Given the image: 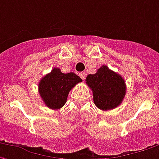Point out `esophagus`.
Listing matches in <instances>:
<instances>
[{
	"mask_svg": "<svg viewBox=\"0 0 159 159\" xmlns=\"http://www.w3.org/2000/svg\"><path fill=\"white\" fill-rule=\"evenodd\" d=\"M79 76L83 80H84V79H85V77H86V73H85V72L79 73Z\"/></svg>",
	"mask_w": 159,
	"mask_h": 159,
	"instance_id": "obj_1",
	"label": "esophagus"
}]
</instances>
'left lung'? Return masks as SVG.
Listing matches in <instances>:
<instances>
[{"label":"left lung","instance_id":"8db88e82","mask_svg":"<svg viewBox=\"0 0 159 159\" xmlns=\"http://www.w3.org/2000/svg\"><path fill=\"white\" fill-rule=\"evenodd\" d=\"M86 84L93 91L94 104L101 110H110L119 106L126 93V85L120 75L107 66L100 67L97 73L88 75Z\"/></svg>","mask_w":159,"mask_h":159}]
</instances>
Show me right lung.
<instances>
[{"label":"right lung","instance_id":"add662e5","mask_svg":"<svg viewBox=\"0 0 159 159\" xmlns=\"http://www.w3.org/2000/svg\"><path fill=\"white\" fill-rule=\"evenodd\" d=\"M80 82L82 79L75 73L64 74L59 67H54L40 81L39 93L47 107L59 109L65 105L70 90Z\"/></svg>","mask_w":159,"mask_h":159}]
</instances>
